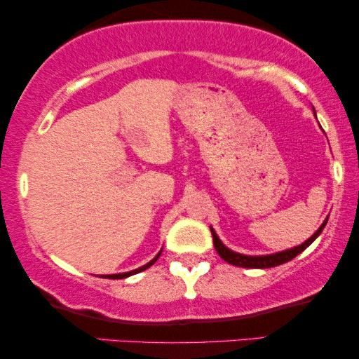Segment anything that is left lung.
I'll use <instances>...</instances> for the list:
<instances>
[{"label": "left lung", "mask_w": 359, "mask_h": 359, "mask_svg": "<svg viewBox=\"0 0 359 359\" xmlns=\"http://www.w3.org/2000/svg\"><path fill=\"white\" fill-rule=\"evenodd\" d=\"M327 220L328 217L323 220V224L318 227V230L316 233L312 235L311 238H307L306 242L299 245V247H294V248H289V250H284V252H278V253H271V255H262V257H250V255H242V253H237L233 252V250H230L225 247V245L220 242V238L217 237V233L214 232V229L210 227V232H212V240H214V247L217 250L219 257L225 259V262L233 264V266H242V268H258V269H263V268H273V266H279V264L283 263H287L291 262L292 258H296L299 253H302L304 250H306L309 245H311L313 240H316L318 235L322 233L323 227L327 225Z\"/></svg>", "instance_id": "8db88e82"}]
</instances>
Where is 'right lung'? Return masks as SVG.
Returning a JSON list of instances; mask_svg holds the SVG:
<instances>
[{
  "label": "right lung",
  "instance_id": "obj_1",
  "mask_svg": "<svg viewBox=\"0 0 359 359\" xmlns=\"http://www.w3.org/2000/svg\"><path fill=\"white\" fill-rule=\"evenodd\" d=\"M161 255V250H160V253L156 255V257L151 259V262H149L147 264H144V266H140V268H137V269H134V271H127V273H119V274H104V276L102 278H107V279H124V278H129V276H132V274H137V273H140V271H145L147 268H150L151 264H154L156 259H158V257Z\"/></svg>",
  "mask_w": 359,
  "mask_h": 359
}]
</instances>
